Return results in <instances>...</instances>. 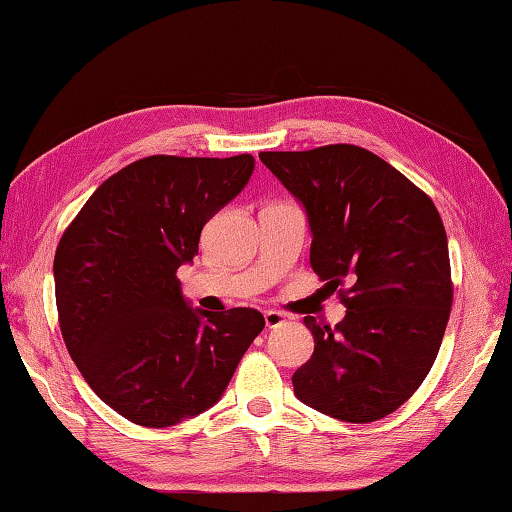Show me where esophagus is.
<instances>
[{
	"label": "esophagus",
	"mask_w": 512,
	"mask_h": 512,
	"mask_svg": "<svg viewBox=\"0 0 512 512\" xmlns=\"http://www.w3.org/2000/svg\"><path fill=\"white\" fill-rule=\"evenodd\" d=\"M264 320H266V327L268 329H273V327H280V325H284V314H280V311H275V309H268V311H264Z\"/></svg>",
	"instance_id": "obj_1"
}]
</instances>
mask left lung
Here are the masks:
<instances>
[{"label":"left lung","instance_id":"1","mask_svg":"<svg viewBox=\"0 0 512 512\" xmlns=\"http://www.w3.org/2000/svg\"><path fill=\"white\" fill-rule=\"evenodd\" d=\"M259 160L305 207L311 268L348 309L334 329L305 318L314 354L293 372V391L329 418H386L418 391L443 343L454 298L443 219L422 189L361 146Z\"/></svg>","mask_w":512,"mask_h":512}]
</instances>
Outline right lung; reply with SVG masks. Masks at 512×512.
<instances>
[{
    "instance_id": "obj_1",
    "label": "right lung",
    "mask_w": 512,
    "mask_h": 512,
    "mask_svg": "<svg viewBox=\"0 0 512 512\" xmlns=\"http://www.w3.org/2000/svg\"><path fill=\"white\" fill-rule=\"evenodd\" d=\"M253 169L250 153L149 155L110 176L60 237L54 280L67 352L126 420L162 429L207 411L264 329L257 309L189 307L176 277Z\"/></svg>"
}]
</instances>
